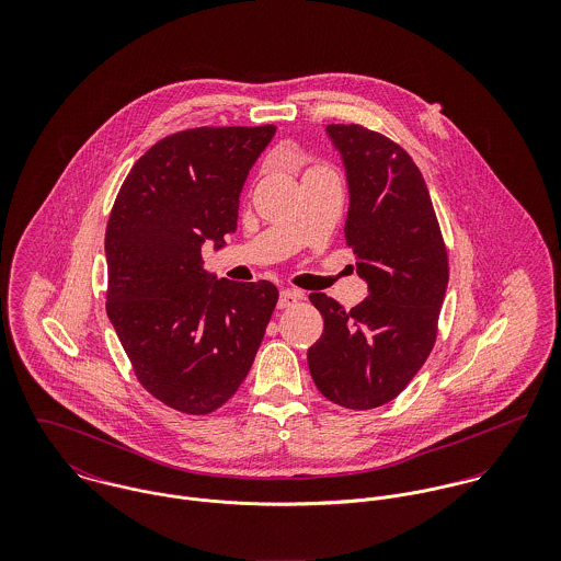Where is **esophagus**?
<instances>
[{
    "instance_id": "esophagus-1",
    "label": "esophagus",
    "mask_w": 561,
    "mask_h": 561,
    "mask_svg": "<svg viewBox=\"0 0 561 561\" xmlns=\"http://www.w3.org/2000/svg\"><path fill=\"white\" fill-rule=\"evenodd\" d=\"M302 300V294L300 291H294V289H283L280 296H278V309H289L294 305H298Z\"/></svg>"
}]
</instances>
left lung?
Wrapping results in <instances>:
<instances>
[{"instance_id": "obj_1", "label": "left lung", "mask_w": 561, "mask_h": 561, "mask_svg": "<svg viewBox=\"0 0 561 561\" xmlns=\"http://www.w3.org/2000/svg\"><path fill=\"white\" fill-rule=\"evenodd\" d=\"M325 131L347 170L345 243L369 294L350 311L309 296L323 332L307 358L323 398L371 410L400 396L436 343L447 245L423 174L398 142L356 123Z\"/></svg>"}]
</instances>
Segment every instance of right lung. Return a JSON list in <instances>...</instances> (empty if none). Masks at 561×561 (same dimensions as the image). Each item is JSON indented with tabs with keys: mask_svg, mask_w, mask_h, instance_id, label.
I'll list each match as a JSON object with an SVG mask.
<instances>
[{
	"mask_svg": "<svg viewBox=\"0 0 561 561\" xmlns=\"http://www.w3.org/2000/svg\"><path fill=\"white\" fill-rule=\"evenodd\" d=\"M276 134L194 127L170 134L134 163L105 229V311L138 382L185 414L236 396L278 302L270 280H214L203 243L238 229L248 170Z\"/></svg>",
	"mask_w": 561,
	"mask_h": 561,
	"instance_id": "right-lung-1",
	"label": "right lung"
}]
</instances>
